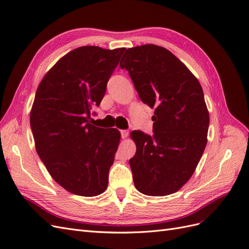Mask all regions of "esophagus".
<instances>
[{
  "instance_id": "esophagus-1",
  "label": "esophagus",
  "mask_w": 249,
  "mask_h": 249,
  "mask_svg": "<svg viewBox=\"0 0 249 249\" xmlns=\"http://www.w3.org/2000/svg\"><path fill=\"white\" fill-rule=\"evenodd\" d=\"M120 135H122V138H126L127 137V135H129V131L127 130H122L120 131Z\"/></svg>"
}]
</instances>
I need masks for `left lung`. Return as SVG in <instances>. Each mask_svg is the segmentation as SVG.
Instances as JSON below:
<instances>
[{
	"instance_id": "1",
	"label": "left lung",
	"mask_w": 249,
	"mask_h": 249,
	"mask_svg": "<svg viewBox=\"0 0 249 249\" xmlns=\"http://www.w3.org/2000/svg\"><path fill=\"white\" fill-rule=\"evenodd\" d=\"M120 69L129 71L140 100L155 107L150 136L133 131L130 159L136 189L164 196L182 188L207 145L209 112L198 80L168 50L155 44L127 49Z\"/></svg>"
}]
</instances>
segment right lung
<instances>
[{
	"mask_svg": "<svg viewBox=\"0 0 249 249\" xmlns=\"http://www.w3.org/2000/svg\"><path fill=\"white\" fill-rule=\"evenodd\" d=\"M124 52L93 46L74 49L37 88L30 114L36 152L51 177L71 193L95 196L108 186L120 133L90 124L89 119Z\"/></svg>",
	"mask_w": 249,
	"mask_h": 249,
	"instance_id": "right-lung-1",
	"label": "right lung"
}]
</instances>
